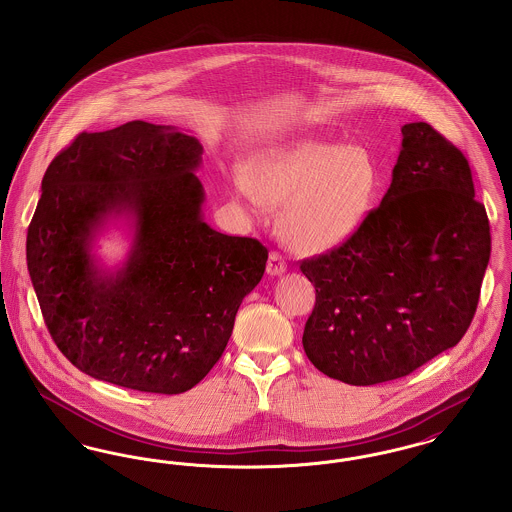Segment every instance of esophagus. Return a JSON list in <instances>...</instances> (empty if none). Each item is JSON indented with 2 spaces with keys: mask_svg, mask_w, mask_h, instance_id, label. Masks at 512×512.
<instances>
[{
  "mask_svg": "<svg viewBox=\"0 0 512 512\" xmlns=\"http://www.w3.org/2000/svg\"><path fill=\"white\" fill-rule=\"evenodd\" d=\"M286 270H288V265H286V261L282 259V255L276 253V251H272L270 257H268V274H270V276H282Z\"/></svg>",
  "mask_w": 512,
  "mask_h": 512,
  "instance_id": "1",
  "label": "esophagus"
}]
</instances>
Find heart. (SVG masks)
<instances>
[{
  "label": "heart",
  "instance_id": "obj_1",
  "mask_svg": "<svg viewBox=\"0 0 512 512\" xmlns=\"http://www.w3.org/2000/svg\"><path fill=\"white\" fill-rule=\"evenodd\" d=\"M382 184L374 153L359 144L292 140L263 147L240 165L230 199L280 207L278 236L293 251L322 255L347 244L368 219Z\"/></svg>",
  "mask_w": 512,
  "mask_h": 512
}]
</instances>
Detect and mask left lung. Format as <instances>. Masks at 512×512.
I'll return each mask as SVG.
<instances>
[{"instance_id":"1","label":"left lung","mask_w":512,"mask_h":512,"mask_svg":"<svg viewBox=\"0 0 512 512\" xmlns=\"http://www.w3.org/2000/svg\"><path fill=\"white\" fill-rule=\"evenodd\" d=\"M401 134L380 207L347 244L301 263L317 290L303 349L320 372L351 386L407 376L455 347L491 253L463 153L428 122Z\"/></svg>"}]
</instances>
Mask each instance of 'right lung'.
I'll return each mask as SVG.
<instances>
[{"label":"right lung","instance_id":"right-lung-1","mask_svg":"<svg viewBox=\"0 0 512 512\" xmlns=\"http://www.w3.org/2000/svg\"><path fill=\"white\" fill-rule=\"evenodd\" d=\"M203 147L176 126L82 132L42 180L26 263L49 334L88 376L147 393L192 390L219 361L268 251L203 219ZM122 225L131 249L105 268L95 242Z\"/></svg>","mask_w":512,"mask_h":512}]
</instances>
